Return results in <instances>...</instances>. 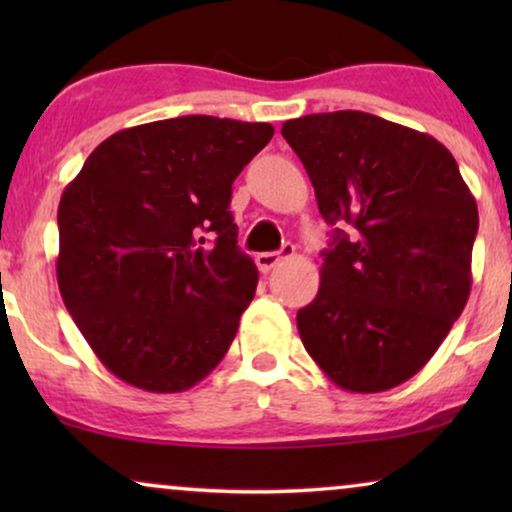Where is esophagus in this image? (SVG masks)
Here are the masks:
<instances>
[{"label": "esophagus", "mask_w": 512, "mask_h": 512, "mask_svg": "<svg viewBox=\"0 0 512 512\" xmlns=\"http://www.w3.org/2000/svg\"><path fill=\"white\" fill-rule=\"evenodd\" d=\"M293 254H296V247H293L291 242H286L279 251H265V254H258L256 265H258V270H261V272H268V270L275 268L279 261H284V258H291Z\"/></svg>", "instance_id": "34e87169"}]
</instances>
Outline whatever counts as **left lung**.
<instances>
[{
  "label": "left lung",
  "mask_w": 512,
  "mask_h": 512,
  "mask_svg": "<svg viewBox=\"0 0 512 512\" xmlns=\"http://www.w3.org/2000/svg\"><path fill=\"white\" fill-rule=\"evenodd\" d=\"M282 135L335 228L317 298L298 310L307 354L354 394L398 387L464 312L478 205L436 137L363 111L293 118Z\"/></svg>",
  "instance_id": "left-lung-1"
}]
</instances>
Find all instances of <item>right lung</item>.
Masks as SVG:
<instances>
[{
    "label": "right lung",
    "mask_w": 512,
    "mask_h": 512,
    "mask_svg": "<svg viewBox=\"0 0 512 512\" xmlns=\"http://www.w3.org/2000/svg\"><path fill=\"white\" fill-rule=\"evenodd\" d=\"M272 135L270 123L216 116L135 125L104 139L67 184L60 296L118 380L177 394L226 356L258 284L230 195Z\"/></svg>",
    "instance_id": "1"
}]
</instances>
